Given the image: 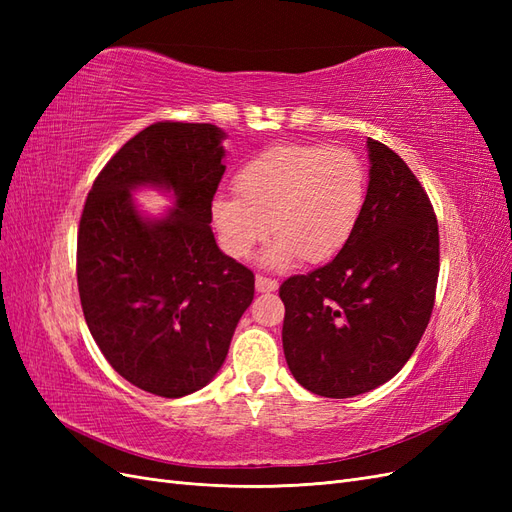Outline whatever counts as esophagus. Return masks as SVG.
I'll use <instances>...</instances> for the list:
<instances>
[{
  "label": "esophagus",
  "instance_id": "obj_1",
  "mask_svg": "<svg viewBox=\"0 0 512 512\" xmlns=\"http://www.w3.org/2000/svg\"><path fill=\"white\" fill-rule=\"evenodd\" d=\"M256 290L258 292H275L277 290V282L271 280V277L256 275Z\"/></svg>",
  "mask_w": 512,
  "mask_h": 512
}]
</instances>
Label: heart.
Segmentation results:
<instances>
[{"label": "heart", "mask_w": 512, "mask_h": 512, "mask_svg": "<svg viewBox=\"0 0 512 512\" xmlns=\"http://www.w3.org/2000/svg\"><path fill=\"white\" fill-rule=\"evenodd\" d=\"M237 196L220 194L211 220L222 250L243 260L275 235L262 262H324L352 239L367 200V170L346 147L286 143L256 153L232 179Z\"/></svg>", "instance_id": "b5f03b06"}]
</instances>
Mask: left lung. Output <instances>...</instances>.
Returning a JSON list of instances; mask_svg holds the SVG:
<instances>
[{
    "mask_svg": "<svg viewBox=\"0 0 512 512\" xmlns=\"http://www.w3.org/2000/svg\"><path fill=\"white\" fill-rule=\"evenodd\" d=\"M367 200L331 262L280 286L282 344L294 380L344 399L391 380L427 329L440 273L438 220L393 149L367 138Z\"/></svg>",
    "mask_w": 512,
    "mask_h": 512,
    "instance_id": "left-lung-1",
    "label": "left lung"
}]
</instances>
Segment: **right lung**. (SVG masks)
Instances as JSON below:
<instances>
[{
  "label": "right lung",
  "instance_id": "obj_1",
  "mask_svg": "<svg viewBox=\"0 0 512 512\" xmlns=\"http://www.w3.org/2000/svg\"><path fill=\"white\" fill-rule=\"evenodd\" d=\"M224 136L211 123H153L108 160L83 207L76 280L85 322L117 374L158 397L213 380L254 299V273L220 250L209 226ZM143 184L174 192L164 219L137 213L129 192Z\"/></svg>",
  "mask_w": 512,
  "mask_h": 512
}]
</instances>
